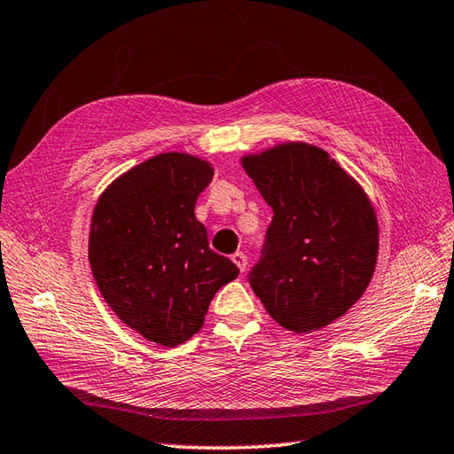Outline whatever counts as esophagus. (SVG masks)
Segmentation results:
<instances>
[{
    "instance_id": "esophagus-1",
    "label": "esophagus",
    "mask_w": 454,
    "mask_h": 454,
    "mask_svg": "<svg viewBox=\"0 0 454 454\" xmlns=\"http://www.w3.org/2000/svg\"><path fill=\"white\" fill-rule=\"evenodd\" d=\"M231 261H233L237 266H239V270L240 272H245L247 270V254L245 253H235L233 256H231Z\"/></svg>"
}]
</instances>
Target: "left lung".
Wrapping results in <instances>:
<instances>
[{
    "label": "left lung",
    "instance_id": "1",
    "mask_svg": "<svg viewBox=\"0 0 454 454\" xmlns=\"http://www.w3.org/2000/svg\"><path fill=\"white\" fill-rule=\"evenodd\" d=\"M274 217L251 288L278 325L327 327L363 298L378 258V219L363 186L329 153L288 141L240 159Z\"/></svg>",
    "mask_w": 454,
    "mask_h": 454
}]
</instances>
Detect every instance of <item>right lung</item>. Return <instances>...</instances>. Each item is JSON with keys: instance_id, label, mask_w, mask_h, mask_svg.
Here are the masks:
<instances>
[{"instance_id": "right-lung-1", "label": "right lung", "mask_w": 454, "mask_h": 454, "mask_svg": "<svg viewBox=\"0 0 454 454\" xmlns=\"http://www.w3.org/2000/svg\"><path fill=\"white\" fill-rule=\"evenodd\" d=\"M211 178L214 166L200 156L156 154L111 182L91 214L88 258L101 295L162 347L196 335L215 292L239 276L193 214Z\"/></svg>"}]
</instances>
